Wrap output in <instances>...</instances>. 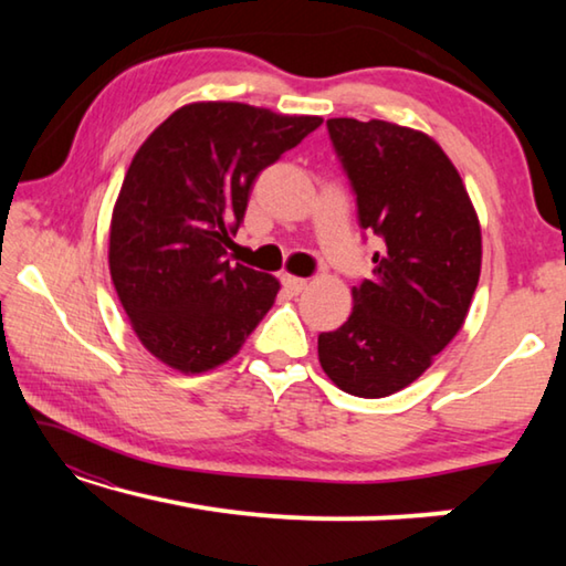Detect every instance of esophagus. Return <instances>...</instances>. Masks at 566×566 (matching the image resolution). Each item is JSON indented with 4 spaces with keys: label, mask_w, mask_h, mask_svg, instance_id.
<instances>
[{
    "label": "esophagus",
    "mask_w": 566,
    "mask_h": 566,
    "mask_svg": "<svg viewBox=\"0 0 566 566\" xmlns=\"http://www.w3.org/2000/svg\"><path fill=\"white\" fill-rule=\"evenodd\" d=\"M282 284L286 286V290L290 292H294V294H300L304 286H306V280H302V276H292V274H284L282 276Z\"/></svg>",
    "instance_id": "1"
}]
</instances>
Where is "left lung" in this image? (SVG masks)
Segmentation results:
<instances>
[{"label":"left lung","instance_id":"8db88e82","mask_svg":"<svg viewBox=\"0 0 566 566\" xmlns=\"http://www.w3.org/2000/svg\"><path fill=\"white\" fill-rule=\"evenodd\" d=\"M357 197L359 227L381 239L349 319L319 334L327 377L377 399L411 385L462 329L482 266V232L462 177L427 134L371 119H327Z\"/></svg>","mask_w":566,"mask_h":566}]
</instances>
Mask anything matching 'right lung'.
I'll use <instances>...</instances> for the list:
<instances>
[{
  "label": "right lung",
  "mask_w": 566,
  "mask_h": 566,
  "mask_svg": "<svg viewBox=\"0 0 566 566\" xmlns=\"http://www.w3.org/2000/svg\"><path fill=\"white\" fill-rule=\"evenodd\" d=\"M322 124L239 102L187 104L149 134L109 229L114 290L139 342L179 371L232 359L280 282L232 266L256 177Z\"/></svg>",
  "instance_id": "obj_1"
}]
</instances>
